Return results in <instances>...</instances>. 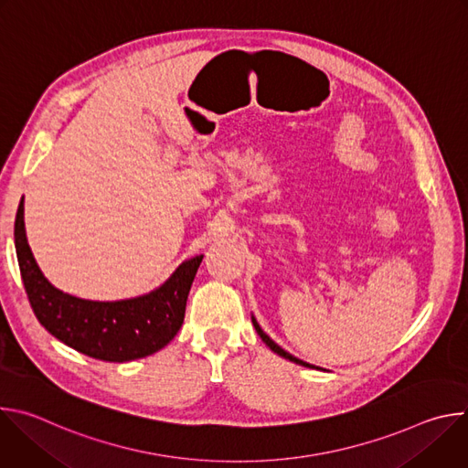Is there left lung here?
I'll use <instances>...</instances> for the list:
<instances>
[{
	"mask_svg": "<svg viewBox=\"0 0 468 468\" xmlns=\"http://www.w3.org/2000/svg\"><path fill=\"white\" fill-rule=\"evenodd\" d=\"M251 322H253V327H255V331H257V335L262 339V343L269 346L274 354H278V356H282V357H285V359H289V361H292V363H296V365H302V367H307V368H316V370H320V367H314V365H309V363H305V361H302V359H298V357H294L292 354H289V352H285L282 346H278L269 335H266V333L261 329V325L257 324V320L251 316Z\"/></svg>",
	"mask_w": 468,
	"mask_h": 468,
	"instance_id": "left-lung-1",
	"label": "left lung"
}]
</instances>
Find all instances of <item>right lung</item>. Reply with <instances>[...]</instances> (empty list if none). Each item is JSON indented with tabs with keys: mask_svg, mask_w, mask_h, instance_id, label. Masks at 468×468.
<instances>
[{
	"mask_svg": "<svg viewBox=\"0 0 468 468\" xmlns=\"http://www.w3.org/2000/svg\"><path fill=\"white\" fill-rule=\"evenodd\" d=\"M22 282L38 322L55 339L92 359L123 363L165 348L179 331L190 285L204 255L181 262L155 291L118 302H92L55 289L40 272L24 224V197L15 220Z\"/></svg>",
	"mask_w": 468,
	"mask_h": 468,
	"instance_id": "1",
	"label": "right lung"
}]
</instances>
